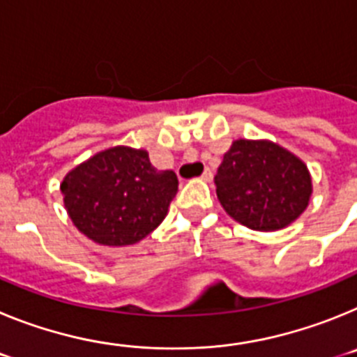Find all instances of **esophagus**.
Listing matches in <instances>:
<instances>
[{
    "label": "esophagus",
    "mask_w": 357,
    "mask_h": 357,
    "mask_svg": "<svg viewBox=\"0 0 357 357\" xmlns=\"http://www.w3.org/2000/svg\"><path fill=\"white\" fill-rule=\"evenodd\" d=\"M211 178H213V172H211V168H206L204 169V173H202V181L209 182Z\"/></svg>",
    "instance_id": "1"
}]
</instances>
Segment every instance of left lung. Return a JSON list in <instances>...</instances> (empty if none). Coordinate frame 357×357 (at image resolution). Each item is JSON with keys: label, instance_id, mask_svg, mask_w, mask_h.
I'll use <instances>...</instances> for the list:
<instances>
[{"label": "left lung", "instance_id": "left-lung-1", "mask_svg": "<svg viewBox=\"0 0 357 357\" xmlns=\"http://www.w3.org/2000/svg\"><path fill=\"white\" fill-rule=\"evenodd\" d=\"M214 184L223 209L254 230L289 225L304 213L311 197L305 164L270 141L232 143Z\"/></svg>", "mask_w": 357, "mask_h": 357}]
</instances>
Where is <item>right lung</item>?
<instances>
[{"label": "right lung", "instance_id": "right-lung-1", "mask_svg": "<svg viewBox=\"0 0 357 357\" xmlns=\"http://www.w3.org/2000/svg\"><path fill=\"white\" fill-rule=\"evenodd\" d=\"M61 191L80 232L100 245L123 247L162 222L178 178L172 169L153 168L148 151L114 146L69 172Z\"/></svg>", "mask_w": 357, "mask_h": 357}]
</instances>
